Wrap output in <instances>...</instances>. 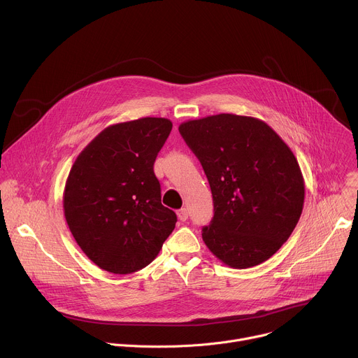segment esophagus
Here are the masks:
<instances>
[{"label":"esophagus","instance_id":"1","mask_svg":"<svg viewBox=\"0 0 358 358\" xmlns=\"http://www.w3.org/2000/svg\"><path fill=\"white\" fill-rule=\"evenodd\" d=\"M177 215H178V220H180L181 222H185V221L188 220V213H187V210H185V208H181V210H178Z\"/></svg>","mask_w":358,"mask_h":358}]
</instances>
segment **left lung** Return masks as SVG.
Listing matches in <instances>:
<instances>
[{
  "mask_svg": "<svg viewBox=\"0 0 358 358\" xmlns=\"http://www.w3.org/2000/svg\"><path fill=\"white\" fill-rule=\"evenodd\" d=\"M198 157L214 199L202 239L225 265L246 269L268 261L301 215L304 180L289 145L265 122L231 113L178 127Z\"/></svg>",
  "mask_w": 358,
  "mask_h": 358,
  "instance_id": "8db88e82",
  "label": "left lung"
}]
</instances>
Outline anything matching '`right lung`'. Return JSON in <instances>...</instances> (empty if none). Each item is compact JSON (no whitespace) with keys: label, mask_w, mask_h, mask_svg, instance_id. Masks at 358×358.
<instances>
[{"label":"right lung","mask_w":358,"mask_h":358,"mask_svg":"<svg viewBox=\"0 0 358 358\" xmlns=\"http://www.w3.org/2000/svg\"><path fill=\"white\" fill-rule=\"evenodd\" d=\"M173 123L141 117L101 130L75 160L64 191L68 227L100 269L126 275L155 261L177 215L152 170Z\"/></svg>","instance_id":"right-lung-1"}]
</instances>
